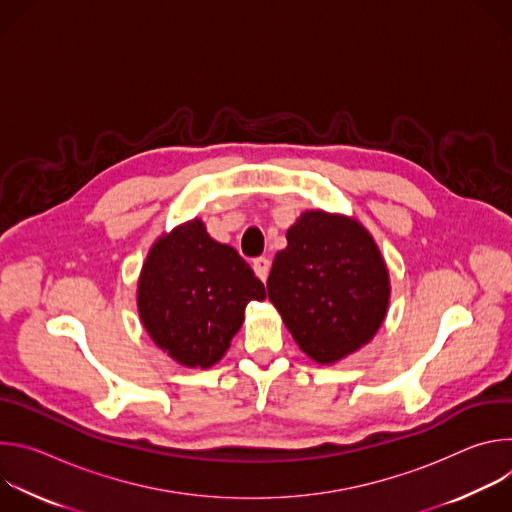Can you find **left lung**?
I'll use <instances>...</instances> for the list:
<instances>
[{"instance_id": "1", "label": "left lung", "mask_w": 512, "mask_h": 512, "mask_svg": "<svg viewBox=\"0 0 512 512\" xmlns=\"http://www.w3.org/2000/svg\"><path fill=\"white\" fill-rule=\"evenodd\" d=\"M253 300H265L263 283L233 247L216 243L198 218L154 243L137 283L143 328L192 369H208L225 356Z\"/></svg>"}]
</instances>
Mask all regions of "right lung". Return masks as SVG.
Segmentation results:
<instances>
[{
  "label": "right lung",
  "mask_w": 512,
  "mask_h": 512,
  "mask_svg": "<svg viewBox=\"0 0 512 512\" xmlns=\"http://www.w3.org/2000/svg\"><path fill=\"white\" fill-rule=\"evenodd\" d=\"M267 294L298 346L332 364L377 334L391 287L367 229L342 214L308 210L273 259Z\"/></svg>",
  "instance_id": "1"
}]
</instances>
